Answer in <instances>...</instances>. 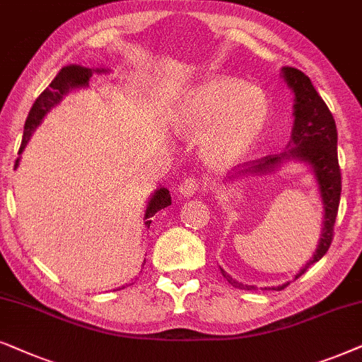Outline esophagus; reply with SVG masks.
<instances>
[{
	"mask_svg": "<svg viewBox=\"0 0 362 362\" xmlns=\"http://www.w3.org/2000/svg\"><path fill=\"white\" fill-rule=\"evenodd\" d=\"M202 189V184L199 178H194V177H189V178H184V182H182L180 187H178V194L182 197H194L200 192Z\"/></svg>",
	"mask_w": 362,
	"mask_h": 362,
	"instance_id": "obj_1",
	"label": "esophagus"
}]
</instances>
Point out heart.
I'll return each mask as SVG.
<instances>
[{
	"mask_svg": "<svg viewBox=\"0 0 362 362\" xmlns=\"http://www.w3.org/2000/svg\"><path fill=\"white\" fill-rule=\"evenodd\" d=\"M272 115L263 89L233 77H215L189 90L177 114V127L205 131L204 146L211 160L233 163L262 139Z\"/></svg>",
	"mask_w": 362,
	"mask_h": 362,
	"instance_id": "obj_1",
	"label": "heart"
}]
</instances>
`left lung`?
<instances>
[{
	"instance_id": "left-lung-1",
	"label": "left lung",
	"mask_w": 362,
	"mask_h": 362,
	"mask_svg": "<svg viewBox=\"0 0 362 362\" xmlns=\"http://www.w3.org/2000/svg\"><path fill=\"white\" fill-rule=\"evenodd\" d=\"M283 79L290 86L295 93V104H293V115H295V124H293L291 139L288 142V152L279 153V156L263 157L257 163H252V167L243 168L237 175H264V173L273 172L279 163L285 160H298L311 165L315 172L317 189H320L322 209V228L320 243H317L316 252L313 258L305 267L300 269L296 278H300L313 263L320 262L325 257L327 250L331 247L332 233H334V221L338 215L339 200H341V170L338 162V131H336V122L332 117L331 110L327 109L325 100L317 94L315 86L311 84V79L305 72H301L296 67L285 66L281 69ZM231 178V177H230ZM220 272L226 278V281L235 288H247L252 290L255 286L243 285L233 279L228 273L220 268ZM288 285V283H286ZM286 285H281L273 290H283Z\"/></svg>"
}]
</instances>
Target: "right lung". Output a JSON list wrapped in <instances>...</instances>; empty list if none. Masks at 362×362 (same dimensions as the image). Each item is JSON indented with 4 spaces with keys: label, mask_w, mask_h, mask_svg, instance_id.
Wrapping results in <instances>:
<instances>
[{
    "label": "right lung",
    "mask_w": 362,
    "mask_h": 362,
    "mask_svg": "<svg viewBox=\"0 0 362 362\" xmlns=\"http://www.w3.org/2000/svg\"><path fill=\"white\" fill-rule=\"evenodd\" d=\"M93 72H94V69H89V67H84V66H76V64L64 66L59 72H57V76L52 79L49 88H46L45 90H42V93L40 94V98H37L35 100V104H33L30 114H28L26 122H24V132H23L21 147H19V153L24 151L28 141H30L33 132L37 129V125L42 122L45 115L49 112L54 105L59 104L66 94H69L71 90H74V89L88 88L89 79L93 77ZM95 72H99L100 74V72H107V71L95 69ZM18 165H19V158H16L14 168H16ZM170 204H172V199H170V194H168L167 189L160 187V189H157L156 192H153V195L151 197V200H148V204H147L146 216H144V220H147L146 225L151 226L152 220H148V218L156 215L158 210L165 209V206H168Z\"/></svg>",
    "instance_id": "obj_1"
}]
</instances>
